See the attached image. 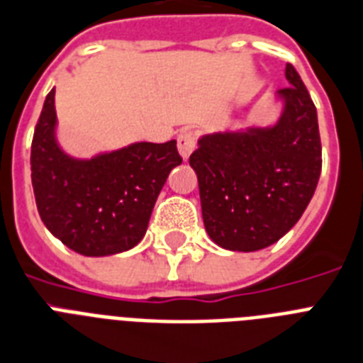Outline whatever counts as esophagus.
Listing matches in <instances>:
<instances>
[{"label":"esophagus","instance_id":"esophagus-1","mask_svg":"<svg viewBox=\"0 0 363 363\" xmlns=\"http://www.w3.org/2000/svg\"><path fill=\"white\" fill-rule=\"evenodd\" d=\"M177 145H179V152L186 160L191 152L196 151L197 147V134L194 130H182L177 135Z\"/></svg>","mask_w":363,"mask_h":363}]
</instances>
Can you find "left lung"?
<instances>
[{
	"label": "left lung",
	"instance_id": "left-lung-1",
	"mask_svg": "<svg viewBox=\"0 0 363 363\" xmlns=\"http://www.w3.org/2000/svg\"><path fill=\"white\" fill-rule=\"evenodd\" d=\"M285 111L272 128L199 140L197 175L205 229L218 246L257 252L278 242L304 214L323 167L317 110L289 63Z\"/></svg>",
	"mask_w": 363,
	"mask_h": 363
}]
</instances>
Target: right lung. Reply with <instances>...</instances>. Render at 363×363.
<instances>
[{"label":"right lung","instance_id":"right-lung-1","mask_svg":"<svg viewBox=\"0 0 363 363\" xmlns=\"http://www.w3.org/2000/svg\"><path fill=\"white\" fill-rule=\"evenodd\" d=\"M52 89L31 141V182L44 225L82 255H111L134 248L147 231L156 197L182 162L177 141L135 143L72 160L54 140Z\"/></svg>","mask_w":363,"mask_h":363}]
</instances>
